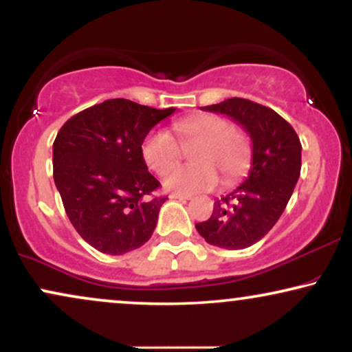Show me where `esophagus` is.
<instances>
[{
  "label": "esophagus",
  "mask_w": 352,
  "mask_h": 352,
  "mask_svg": "<svg viewBox=\"0 0 352 352\" xmlns=\"http://www.w3.org/2000/svg\"><path fill=\"white\" fill-rule=\"evenodd\" d=\"M170 199L186 201V200H190V195H187V194H179V192H173V194H170Z\"/></svg>",
  "instance_id": "obj_1"
}]
</instances>
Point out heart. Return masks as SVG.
<instances>
[{"instance_id": "heart-1", "label": "heart", "mask_w": 352, "mask_h": 352, "mask_svg": "<svg viewBox=\"0 0 352 352\" xmlns=\"http://www.w3.org/2000/svg\"><path fill=\"white\" fill-rule=\"evenodd\" d=\"M181 145H197L191 157L195 166H172L182 155L179 144L165 129H153L142 142V157L157 173L173 170L163 177L168 190L195 194L218 184V173L224 181L237 177L245 170L250 157V144L228 118L219 115H197L173 124Z\"/></svg>"}]
</instances>
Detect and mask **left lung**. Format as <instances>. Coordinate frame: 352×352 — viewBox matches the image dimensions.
<instances>
[{"instance_id": "left-lung-1", "label": "left lung", "mask_w": 352, "mask_h": 352, "mask_svg": "<svg viewBox=\"0 0 352 352\" xmlns=\"http://www.w3.org/2000/svg\"><path fill=\"white\" fill-rule=\"evenodd\" d=\"M239 123L252 139V166L242 184L214 201L210 219L195 224L210 245L243 250L274 228L301 171V142L292 124L272 109L232 98L200 107Z\"/></svg>"}]
</instances>
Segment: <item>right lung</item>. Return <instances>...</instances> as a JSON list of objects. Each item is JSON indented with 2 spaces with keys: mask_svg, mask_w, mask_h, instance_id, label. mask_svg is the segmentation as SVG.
<instances>
[{
  "mask_svg": "<svg viewBox=\"0 0 352 352\" xmlns=\"http://www.w3.org/2000/svg\"><path fill=\"white\" fill-rule=\"evenodd\" d=\"M175 107L109 99L67 120L52 146L54 182L81 239L100 253L124 254L152 237L166 197L147 171L142 142Z\"/></svg>",
  "mask_w": 352,
  "mask_h": 352,
  "instance_id": "1",
  "label": "right lung"
}]
</instances>
